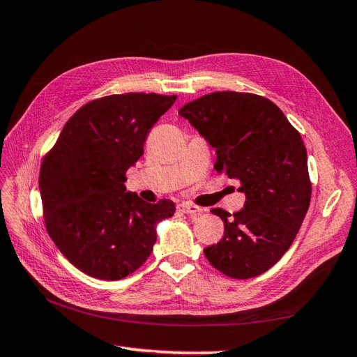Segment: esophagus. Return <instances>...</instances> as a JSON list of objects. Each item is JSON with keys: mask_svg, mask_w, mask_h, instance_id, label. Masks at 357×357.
Wrapping results in <instances>:
<instances>
[{"mask_svg": "<svg viewBox=\"0 0 357 357\" xmlns=\"http://www.w3.org/2000/svg\"><path fill=\"white\" fill-rule=\"evenodd\" d=\"M178 208H179V211L185 213V214H199V213H202V210L199 208V206H196V205H193V204H190V202H182V204H179Z\"/></svg>", "mask_w": 357, "mask_h": 357, "instance_id": "esophagus-1", "label": "esophagus"}]
</instances>
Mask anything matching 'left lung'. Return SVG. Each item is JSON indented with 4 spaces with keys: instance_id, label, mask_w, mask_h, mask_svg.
<instances>
[{
    "instance_id": "obj_1",
    "label": "left lung",
    "mask_w": 357,
    "mask_h": 357,
    "mask_svg": "<svg viewBox=\"0 0 357 357\" xmlns=\"http://www.w3.org/2000/svg\"><path fill=\"white\" fill-rule=\"evenodd\" d=\"M179 115L216 149L214 169L240 182L246 196L234 216L223 220V237L204 252L231 278L266 272L291 248L309 210L312 185L301 135L283 111L255 94L219 91L184 105Z\"/></svg>"
}]
</instances>
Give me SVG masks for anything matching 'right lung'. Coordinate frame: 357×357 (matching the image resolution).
Instances as JSON below:
<instances>
[{
    "label": "right lung",
    "mask_w": 357,
    "mask_h": 357,
    "mask_svg": "<svg viewBox=\"0 0 357 357\" xmlns=\"http://www.w3.org/2000/svg\"><path fill=\"white\" fill-rule=\"evenodd\" d=\"M175 100L128 93L89 102L65 123L40 165L48 234L91 277L114 281L137 271L153 251L158 223L175 214L170 199L149 204L124 185L149 129Z\"/></svg>",
    "instance_id": "right-lung-1"
}]
</instances>
